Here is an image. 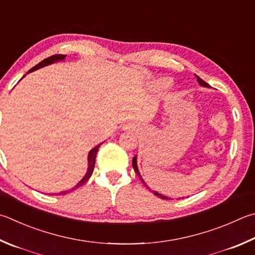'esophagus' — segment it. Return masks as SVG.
<instances>
[{
    "instance_id": "esophagus-1",
    "label": "esophagus",
    "mask_w": 255,
    "mask_h": 255,
    "mask_svg": "<svg viewBox=\"0 0 255 255\" xmlns=\"http://www.w3.org/2000/svg\"><path fill=\"white\" fill-rule=\"evenodd\" d=\"M125 129H127V130H135V128H136V126L133 124H128V125H126V126L124 127Z\"/></svg>"
}]
</instances>
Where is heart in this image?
I'll return each mask as SVG.
<instances>
[{
    "label": "heart",
    "instance_id": "b5f03b06",
    "mask_svg": "<svg viewBox=\"0 0 255 255\" xmlns=\"http://www.w3.org/2000/svg\"><path fill=\"white\" fill-rule=\"evenodd\" d=\"M168 85H169V82H168L167 80H164L163 82H161V86H163L164 88H166V87H168Z\"/></svg>",
    "mask_w": 255,
    "mask_h": 255
}]
</instances>
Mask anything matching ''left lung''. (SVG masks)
Wrapping results in <instances>:
<instances>
[{
  "label": "left lung",
  "instance_id": "obj_1",
  "mask_svg": "<svg viewBox=\"0 0 255 255\" xmlns=\"http://www.w3.org/2000/svg\"><path fill=\"white\" fill-rule=\"evenodd\" d=\"M195 77L197 78V81H198V83H200V85H201V86H203V87H206V88H211V86H210V85H208V83H207V82H205L204 80H202L200 77H198V76H196V75H195ZM132 167H133V169H135V173H136V174L138 175V177H139V178H140V180H141V182L143 183V185H145V186H146L147 188H149V187H148V186H147V185H146V183H145V180H143V179L141 178V176H140V173H139V170H138V167H137V157H136V156H135V157H133V158H132ZM149 191H150V188H149ZM154 194H155V195H156V196H158V197H160V198H163V200H168V197H166V196H164V195H161V194H159V193H157V192H154Z\"/></svg>",
  "mask_w": 255,
  "mask_h": 255
}]
</instances>
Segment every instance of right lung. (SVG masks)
<instances>
[{
  "label": "right lung",
  "instance_id": "add662e5",
  "mask_svg": "<svg viewBox=\"0 0 255 255\" xmlns=\"http://www.w3.org/2000/svg\"><path fill=\"white\" fill-rule=\"evenodd\" d=\"M66 57H67V55H63V54H54V55H51V57H49V58H47V59H44L43 61H41L40 63L36 64V66L32 68L29 72L35 71V70H38V69H40V68L45 67V66H49V64L54 63V62H57V61H62V60H63L64 58H66ZM29 72H27V73H29ZM101 143H103V142H101ZM101 143H99V145H97L95 148H92V149L89 151V154H88V170H87V173H86V175H85V177H83V178L80 180V182L76 185L75 187L71 188L70 191H73V189H76V188H78V187L82 186V185L85 184V183L87 182V180L90 178V176L92 175V172H94V168H95L97 152H98V149H99V147L101 146ZM70 191L61 192V193H59L58 195H64V194H67V193H69ZM52 195H54V194H52Z\"/></svg>",
  "mask_w": 255,
  "mask_h": 255
}]
</instances>
